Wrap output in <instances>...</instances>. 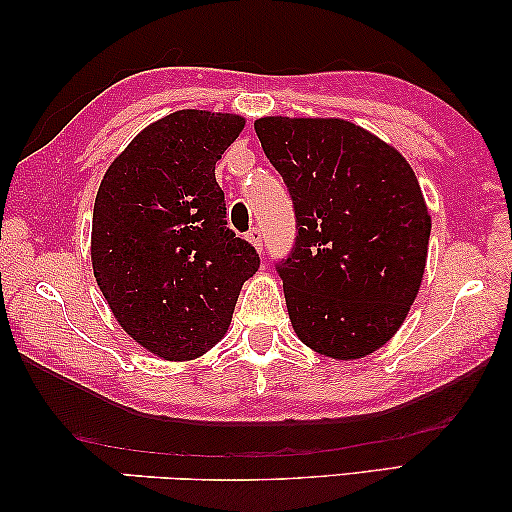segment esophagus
I'll return each mask as SVG.
<instances>
[{"instance_id":"obj_1","label":"esophagus","mask_w":512,"mask_h":512,"mask_svg":"<svg viewBox=\"0 0 512 512\" xmlns=\"http://www.w3.org/2000/svg\"><path fill=\"white\" fill-rule=\"evenodd\" d=\"M247 240L256 247V251H263V236H261V229H258V226H254V229L247 233Z\"/></svg>"}]
</instances>
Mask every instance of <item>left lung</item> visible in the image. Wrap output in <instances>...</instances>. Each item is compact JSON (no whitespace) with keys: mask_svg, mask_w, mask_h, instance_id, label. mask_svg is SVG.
Here are the masks:
<instances>
[{"mask_svg":"<svg viewBox=\"0 0 512 512\" xmlns=\"http://www.w3.org/2000/svg\"><path fill=\"white\" fill-rule=\"evenodd\" d=\"M265 156L286 181L297 238L283 279L306 347L356 360L383 347L420 292L431 215L395 147L340 117H261Z\"/></svg>","mask_w":512,"mask_h":512,"instance_id":"1","label":"left lung"}]
</instances>
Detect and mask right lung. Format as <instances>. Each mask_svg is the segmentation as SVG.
Segmentation results:
<instances>
[{"instance_id": "1", "label": "right lung", "mask_w": 512, "mask_h": 512, "mask_svg": "<svg viewBox=\"0 0 512 512\" xmlns=\"http://www.w3.org/2000/svg\"><path fill=\"white\" fill-rule=\"evenodd\" d=\"M245 117L186 108L161 117L108 165L90 258L117 324L163 360H192L229 331L256 249L226 226L215 163Z\"/></svg>"}]
</instances>
